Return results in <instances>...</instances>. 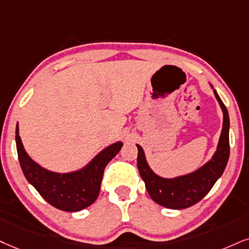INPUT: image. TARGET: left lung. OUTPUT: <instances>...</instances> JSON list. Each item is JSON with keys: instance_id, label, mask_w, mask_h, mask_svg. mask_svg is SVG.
<instances>
[{"instance_id": "obj_1", "label": "left lung", "mask_w": 249, "mask_h": 249, "mask_svg": "<svg viewBox=\"0 0 249 249\" xmlns=\"http://www.w3.org/2000/svg\"><path fill=\"white\" fill-rule=\"evenodd\" d=\"M213 93L223 109V129L218 146L211 160L197 171L174 179H165L159 177L149 167L143 149L137 144V167L141 178L145 182L150 197L162 207L168 209H186L196 204L210 192L225 170L230 157V119L228 109L216 90H213Z\"/></svg>"}]
</instances>
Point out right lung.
Here are the masks:
<instances>
[{"mask_svg":"<svg viewBox=\"0 0 249 249\" xmlns=\"http://www.w3.org/2000/svg\"><path fill=\"white\" fill-rule=\"evenodd\" d=\"M16 145L20 167L27 181L51 205L69 213L85 209L96 201L106 165L122 148V143L116 142L98 153L82 170L61 174L45 170L29 157L18 135V124Z\"/></svg>","mask_w":249,"mask_h":249,"instance_id":"add662e5","label":"right lung"}]
</instances>
